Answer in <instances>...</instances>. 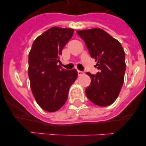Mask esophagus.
I'll list each match as a JSON object with an SVG mask.
<instances>
[{
	"label": "esophagus",
	"mask_w": 146,
	"mask_h": 146,
	"mask_svg": "<svg viewBox=\"0 0 146 146\" xmlns=\"http://www.w3.org/2000/svg\"><path fill=\"white\" fill-rule=\"evenodd\" d=\"M77 74H78V76H82L84 74V72H82V71L77 70Z\"/></svg>",
	"instance_id": "esophagus-1"
}]
</instances>
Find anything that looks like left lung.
<instances>
[{
  "mask_svg": "<svg viewBox=\"0 0 146 146\" xmlns=\"http://www.w3.org/2000/svg\"><path fill=\"white\" fill-rule=\"evenodd\" d=\"M92 58L97 61L96 75L87 72L91 79L86 89L89 100L98 106L107 107L118 98L124 81L125 52L121 43L101 28L77 31Z\"/></svg>",
  "mask_w": 146,
  "mask_h": 146,
  "instance_id": "obj_1",
  "label": "left lung"
}]
</instances>
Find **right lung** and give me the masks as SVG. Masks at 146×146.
I'll list each match as a JSON object with an SVG mask.
<instances>
[{"instance_id":"1","label":"right lung","mask_w":146,"mask_h":146,"mask_svg":"<svg viewBox=\"0 0 146 146\" xmlns=\"http://www.w3.org/2000/svg\"><path fill=\"white\" fill-rule=\"evenodd\" d=\"M74 29L52 27L33 42L28 55V76L35 99L44 110L55 112L64 106L77 77L76 69L66 70L58 63Z\"/></svg>"}]
</instances>
